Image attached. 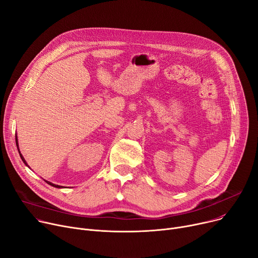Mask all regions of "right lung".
<instances>
[{"instance_id":"1","label":"right lung","mask_w":258,"mask_h":258,"mask_svg":"<svg viewBox=\"0 0 258 258\" xmlns=\"http://www.w3.org/2000/svg\"><path fill=\"white\" fill-rule=\"evenodd\" d=\"M15 142H17V146L19 147V144H18V138H15ZM19 153H20V156H21V158H22L23 162H24L27 166H29V165H28V163H27V161L25 160V158H24V157H23V155L21 154V152H20V149H19ZM47 183H48V184H50V185H52V186H54V187H57V188H62V186L57 185V184H54V183H52V182H49V181H47Z\"/></svg>"}]
</instances>
